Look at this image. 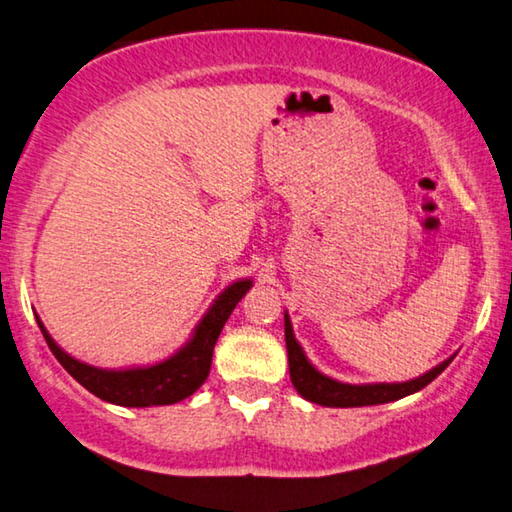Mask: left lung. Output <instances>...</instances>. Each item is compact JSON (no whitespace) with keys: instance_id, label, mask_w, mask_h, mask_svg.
Wrapping results in <instances>:
<instances>
[{"instance_id":"left-lung-1","label":"left lung","mask_w":512,"mask_h":512,"mask_svg":"<svg viewBox=\"0 0 512 512\" xmlns=\"http://www.w3.org/2000/svg\"><path fill=\"white\" fill-rule=\"evenodd\" d=\"M284 341H287V354H289V375L291 384L296 391L305 397V400L320 404V406H334V409H350V406H375L402 400L406 395H413L422 391L424 386L431 384L440 372H443L456 354L438 363L436 368L424 372V375L409 379V381H377V384H348V381H339L334 377H327L320 372L314 363L307 359L305 350L298 343L296 334H293V325L287 311H284Z\"/></svg>"}]
</instances>
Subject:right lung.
<instances>
[{"label": "right lung", "instance_id": "right-lung-1", "mask_svg": "<svg viewBox=\"0 0 512 512\" xmlns=\"http://www.w3.org/2000/svg\"><path fill=\"white\" fill-rule=\"evenodd\" d=\"M253 287L250 277L230 282L219 296L212 300L203 318L198 320L196 327L189 334V339L180 348L169 354L167 359H160L146 366H128V368H99L90 366L81 359L72 357L54 341V336L47 332L45 323L36 314V323L42 336L54 352L69 375H72L81 386L88 388L99 400L128 406V409H144V406H164L185 400L210 375L212 352L216 339H219L225 320L235 311L237 302L246 296Z\"/></svg>", "mask_w": 512, "mask_h": 512}]
</instances>
